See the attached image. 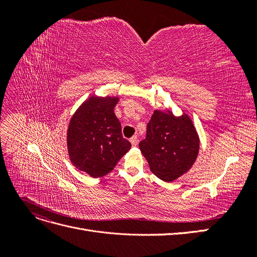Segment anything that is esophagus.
Segmentation results:
<instances>
[{
    "instance_id": "esophagus-1",
    "label": "esophagus",
    "mask_w": 257,
    "mask_h": 257,
    "mask_svg": "<svg viewBox=\"0 0 257 257\" xmlns=\"http://www.w3.org/2000/svg\"><path fill=\"white\" fill-rule=\"evenodd\" d=\"M130 142H131V144H132V146H137V144H138V138L136 137V136H133L132 137L131 139H130Z\"/></svg>"
}]
</instances>
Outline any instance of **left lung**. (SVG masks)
I'll return each instance as SVG.
<instances>
[{
  "label": "left lung",
  "instance_id": "1",
  "mask_svg": "<svg viewBox=\"0 0 257 257\" xmlns=\"http://www.w3.org/2000/svg\"><path fill=\"white\" fill-rule=\"evenodd\" d=\"M139 149L151 172L163 181L172 182L195 163L199 138L186 113L176 116L169 110H154Z\"/></svg>",
  "mask_w": 257,
  "mask_h": 257
}]
</instances>
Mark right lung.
<instances>
[{"instance_id":"add662e5","label":"right lung","mask_w":257,"mask_h":257,"mask_svg":"<svg viewBox=\"0 0 257 257\" xmlns=\"http://www.w3.org/2000/svg\"><path fill=\"white\" fill-rule=\"evenodd\" d=\"M119 97L92 95L73 114L67 128V150L73 165L93 178L110 173L131 149L113 109Z\"/></svg>"}]
</instances>
